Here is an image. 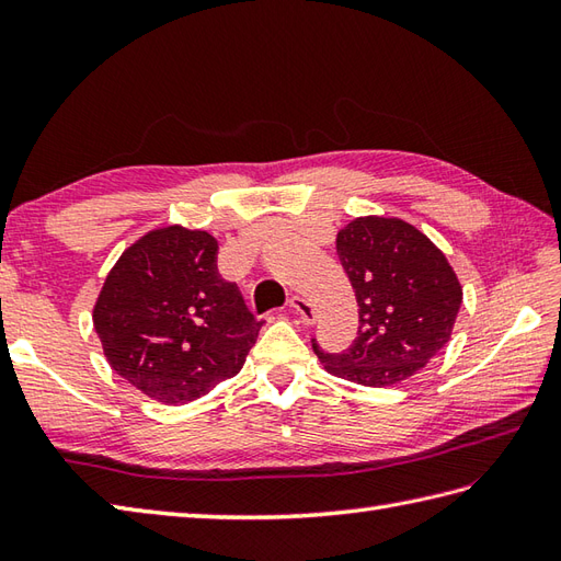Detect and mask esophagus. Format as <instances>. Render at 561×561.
<instances>
[{"mask_svg": "<svg viewBox=\"0 0 561 561\" xmlns=\"http://www.w3.org/2000/svg\"><path fill=\"white\" fill-rule=\"evenodd\" d=\"M289 308H291V311H294L296 316H301L304 323H313L316 311H313V306L304 299V296H291V299H289Z\"/></svg>", "mask_w": 561, "mask_h": 561, "instance_id": "1", "label": "esophagus"}]
</instances>
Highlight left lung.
I'll return each instance as SVG.
<instances>
[{"label": "left lung", "mask_w": 561, "mask_h": 561, "mask_svg": "<svg viewBox=\"0 0 561 561\" xmlns=\"http://www.w3.org/2000/svg\"><path fill=\"white\" fill-rule=\"evenodd\" d=\"M337 255L359 304V332L342 354L320 364L352 383L398 386L434 359L450 340L462 287L446 255L396 217H359L337 233Z\"/></svg>", "instance_id": "left-lung-1"}]
</instances>
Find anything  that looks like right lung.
<instances>
[{"instance_id":"add662e5","label":"right lung","mask_w":561,"mask_h":561,"mask_svg":"<svg viewBox=\"0 0 561 561\" xmlns=\"http://www.w3.org/2000/svg\"><path fill=\"white\" fill-rule=\"evenodd\" d=\"M217 238L185 226L145 233L117 257L93 306L111 368L147 398L193 402L233 378L260 325L217 272Z\"/></svg>"}]
</instances>
